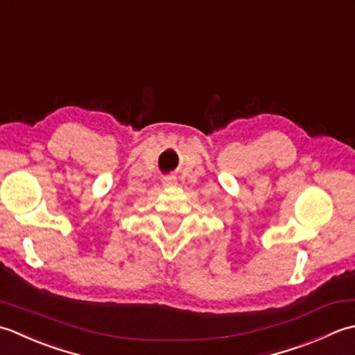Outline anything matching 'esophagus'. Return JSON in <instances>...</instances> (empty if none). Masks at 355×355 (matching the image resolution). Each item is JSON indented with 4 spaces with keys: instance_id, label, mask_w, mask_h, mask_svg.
<instances>
[{
    "instance_id": "obj_1",
    "label": "esophagus",
    "mask_w": 355,
    "mask_h": 355,
    "mask_svg": "<svg viewBox=\"0 0 355 355\" xmlns=\"http://www.w3.org/2000/svg\"><path fill=\"white\" fill-rule=\"evenodd\" d=\"M164 185L165 187H175L176 185V179L175 178H165L164 179Z\"/></svg>"
}]
</instances>
